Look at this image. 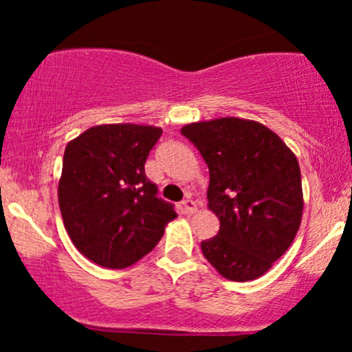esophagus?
Segmentation results:
<instances>
[{"instance_id": "34e87169", "label": "esophagus", "mask_w": 352, "mask_h": 352, "mask_svg": "<svg viewBox=\"0 0 352 352\" xmlns=\"http://www.w3.org/2000/svg\"><path fill=\"white\" fill-rule=\"evenodd\" d=\"M182 208H184V213H187V215H193V213L197 212V205L193 200H184L182 201Z\"/></svg>"}]
</instances>
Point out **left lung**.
I'll return each mask as SVG.
<instances>
[{
  "label": "left lung",
  "mask_w": 352,
  "mask_h": 352,
  "mask_svg": "<svg viewBox=\"0 0 352 352\" xmlns=\"http://www.w3.org/2000/svg\"><path fill=\"white\" fill-rule=\"evenodd\" d=\"M208 165V208L217 236L201 241L208 263L230 281H252L272 268L296 236L302 217L296 155L256 120L221 117L182 127Z\"/></svg>",
  "instance_id": "8db88e82"
}]
</instances>
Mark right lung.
<instances>
[{"label":"right lung","mask_w":352,"mask_h":352,"mask_svg":"<svg viewBox=\"0 0 352 352\" xmlns=\"http://www.w3.org/2000/svg\"><path fill=\"white\" fill-rule=\"evenodd\" d=\"M162 129L102 124L66 145L58 199L64 227L84 256L122 270L151 253L177 217L145 175Z\"/></svg>","instance_id":"obj_1"}]
</instances>
